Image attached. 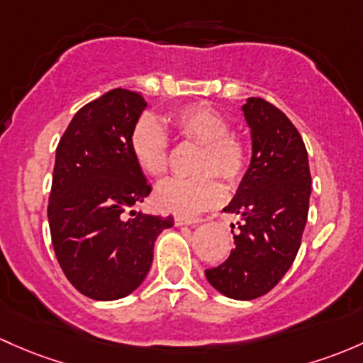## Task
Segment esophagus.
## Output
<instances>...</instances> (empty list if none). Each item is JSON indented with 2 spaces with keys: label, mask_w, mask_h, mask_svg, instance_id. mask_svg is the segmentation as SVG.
<instances>
[{
  "label": "esophagus",
  "mask_w": 363,
  "mask_h": 363,
  "mask_svg": "<svg viewBox=\"0 0 363 363\" xmlns=\"http://www.w3.org/2000/svg\"><path fill=\"white\" fill-rule=\"evenodd\" d=\"M175 226H196L201 223V219H193V217L184 216H175Z\"/></svg>",
  "instance_id": "obj_1"
}]
</instances>
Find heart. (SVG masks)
Here are the masks:
<instances>
[{"mask_svg":"<svg viewBox=\"0 0 363 363\" xmlns=\"http://www.w3.org/2000/svg\"><path fill=\"white\" fill-rule=\"evenodd\" d=\"M177 133L188 143L200 144L194 160L196 177L169 179L156 188L155 201L160 208L193 216L223 201L224 189L213 175L235 184L249 165V150L243 139L231 132L224 114L207 104H191L174 114ZM130 151L140 170L162 177L169 169V137L163 125L151 114H143L130 132Z\"/></svg>","mask_w":363,"mask_h":363,"instance_id":"b5f03b06","label":"heart"}]
</instances>
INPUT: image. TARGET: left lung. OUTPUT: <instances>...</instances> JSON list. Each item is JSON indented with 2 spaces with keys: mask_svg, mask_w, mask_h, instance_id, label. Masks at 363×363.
I'll return each instance as SVG.
<instances>
[{
  "mask_svg": "<svg viewBox=\"0 0 363 363\" xmlns=\"http://www.w3.org/2000/svg\"><path fill=\"white\" fill-rule=\"evenodd\" d=\"M250 127L252 160L224 212L240 213L235 249L208 284L226 297L250 301L284 278L301 247L308 220L311 174L303 137L292 121L261 97L242 108Z\"/></svg>",
  "mask_w": 363,
  "mask_h": 363,
  "instance_id": "obj_1",
  "label": "left lung"
}]
</instances>
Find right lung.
<instances>
[{"label": "right lung", "mask_w": 363, "mask_h": 363, "mask_svg": "<svg viewBox=\"0 0 363 363\" xmlns=\"http://www.w3.org/2000/svg\"><path fill=\"white\" fill-rule=\"evenodd\" d=\"M146 106L139 91L109 90L74 114L55 151L52 245L72 287L95 301L135 291L151 268L155 240L174 226L170 216L132 211L151 193L130 151Z\"/></svg>", "instance_id": "obj_1"}]
</instances>
